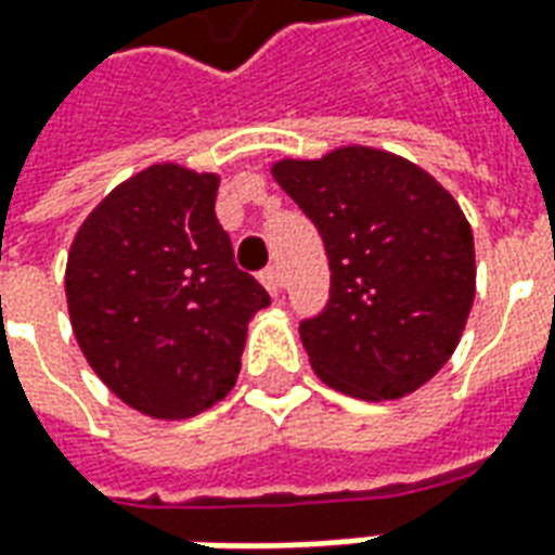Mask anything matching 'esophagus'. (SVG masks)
<instances>
[{
    "mask_svg": "<svg viewBox=\"0 0 555 555\" xmlns=\"http://www.w3.org/2000/svg\"><path fill=\"white\" fill-rule=\"evenodd\" d=\"M261 285H264L273 297H279L282 294V288H285V282H282V273H279L276 267H267V270H261Z\"/></svg>",
    "mask_w": 555,
    "mask_h": 555,
    "instance_id": "esophagus-1",
    "label": "esophagus"
}]
</instances>
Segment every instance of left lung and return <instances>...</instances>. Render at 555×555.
<instances>
[{
	"mask_svg": "<svg viewBox=\"0 0 555 555\" xmlns=\"http://www.w3.org/2000/svg\"><path fill=\"white\" fill-rule=\"evenodd\" d=\"M273 179L330 258V302L299 323L311 367L371 403L417 391L453 356L474 306V235L459 203L417 164L371 146L285 158Z\"/></svg>",
	"mask_w": 555,
	"mask_h": 555,
	"instance_id": "left-lung-1",
	"label": "left lung"
}]
</instances>
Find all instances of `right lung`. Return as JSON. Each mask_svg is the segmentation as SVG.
<instances>
[{"label":"right lung","instance_id":"right-lung-1","mask_svg":"<svg viewBox=\"0 0 555 555\" xmlns=\"http://www.w3.org/2000/svg\"><path fill=\"white\" fill-rule=\"evenodd\" d=\"M215 173L155 164L114 188L69 246L67 309L81 352L131 409L182 421L223 400L246 323L270 306L237 270Z\"/></svg>","mask_w":555,"mask_h":555}]
</instances>
